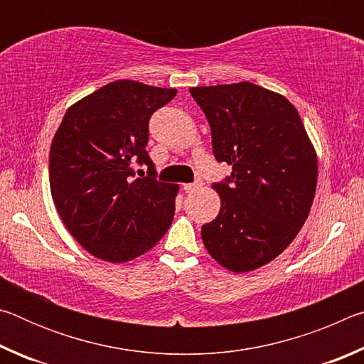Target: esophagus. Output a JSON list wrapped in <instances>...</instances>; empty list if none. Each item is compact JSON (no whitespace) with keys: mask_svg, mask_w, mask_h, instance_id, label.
<instances>
[{"mask_svg":"<svg viewBox=\"0 0 364 364\" xmlns=\"http://www.w3.org/2000/svg\"><path fill=\"white\" fill-rule=\"evenodd\" d=\"M202 184H204V183H202V180H196L194 183H186L183 188H184V191H186V193H194V191L199 189Z\"/></svg>","mask_w":364,"mask_h":364,"instance_id":"obj_1","label":"esophagus"}]
</instances>
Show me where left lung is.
Masks as SVG:
<instances>
[{"mask_svg": "<svg viewBox=\"0 0 364 364\" xmlns=\"http://www.w3.org/2000/svg\"><path fill=\"white\" fill-rule=\"evenodd\" d=\"M218 162L232 165L213 183L221 208L202 226L208 254L234 273L274 260L297 236L316 191V154L300 115L284 96L262 86H197Z\"/></svg>", "mask_w": 364, "mask_h": 364, "instance_id": "left-lung-1", "label": "left lung"}]
</instances>
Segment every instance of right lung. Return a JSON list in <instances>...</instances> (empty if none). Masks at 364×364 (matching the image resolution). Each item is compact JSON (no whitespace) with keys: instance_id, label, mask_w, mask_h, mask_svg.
I'll use <instances>...</instances> for the list:
<instances>
[{"instance_id":"add662e5","label":"right lung","mask_w":364,"mask_h":364,"mask_svg":"<svg viewBox=\"0 0 364 364\" xmlns=\"http://www.w3.org/2000/svg\"><path fill=\"white\" fill-rule=\"evenodd\" d=\"M175 95V88L119 80L73 104L54 134V205L75 241L97 258L133 260L171 225L178 186L157 180L146 144L151 115Z\"/></svg>"}]
</instances>
